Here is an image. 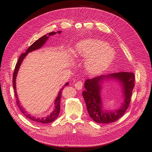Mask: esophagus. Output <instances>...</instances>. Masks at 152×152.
Listing matches in <instances>:
<instances>
[{
    "label": "esophagus",
    "mask_w": 152,
    "mask_h": 152,
    "mask_svg": "<svg viewBox=\"0 0 152 152\" xmlns=\"http://www.w3.org/2000/svg\"><path fill=\"white\" fill-rule=\"evenodd\" d=\"M75 86L76 88L77 89V90H80L82 89V87L83 86V82L81 81H79L77 82H76L75 84Z\"/></svg>",
    "instance_id": "obj_1"
}]
</instances>
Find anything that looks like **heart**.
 Masks as SVG:
<instances>
[{
	"instance_id": "1",
	"label": "heart",
	"mask_w": 152,
	"mask_h": 152,
	"mask_svg": "<svg viewBox=\"0 0 152 152\" xmlns=\"http://www.w3.org/2000/svg\"><path fill=\"white\" fill-rule=\"evenodd\" d=\"M77 51L84 57H87L86 65L92 74L98 75L107 69L112 62L115 53L105 42L97 39H89L81 42Z\"/></svg>"
}]
</instances>
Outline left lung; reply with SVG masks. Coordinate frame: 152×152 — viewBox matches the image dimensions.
Listing matches in <instances>:
<instances>
[{
    "mask_svg": "<svg viewBox=\"0 0 152 152\" xmlns=\"http://www.w3.org/2000/svg\"><path fill=\"white\" fill-rule=\"evenodd\" d=\"M114 79L118 80L123 86V93L125 97L123 105L113 112L105 111L102 110L100 91L102 88L101 84L103 80ZM135 85V76L129 72H118L107 76L102 75L85 81L86 90L83 92L87 110L90 117L97 123L107 124L113 123L120 118L125 113L129 107L132 91Z\"/></svg>",
    "mask_w": 152,
    "mask_h": 152,
    "instance_id": "1",
    "label": "left lung"
}]
</instances>
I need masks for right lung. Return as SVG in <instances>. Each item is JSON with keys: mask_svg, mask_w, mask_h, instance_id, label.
Returning <instances> with one entry per match:
<instances>
[{"mask_svg": "<svg viewBox=\"0 0 152 152\" xmlns=\"http://www.w3.org/2000/svg\"><path fill=\"white\" fill-rule=\"evenodd\" d=\"M61 31H58V34L61 33ZM57 33V32H52V33H48V34L47 35H44L42 37H41V38H39L38 40H37L36 41H35L33 44L31 45H30L28 49H27L26 52L25 53H22L20 57H19V59L16 64L15 66V71L13 72V89H14V91H15V97H16V100H17V105H18L20 110L21 111V113L25 115L26 118H28V119H31V120L35 121L36 123H51L52 121H53L54 120H55L57 118V117L58 116L59 113H60V99L61 97V93H62V90L63 89V87L68 86V83H66V84L65 85V86L63 87V88H61V89L57 97L56 98L55 101V108L54 110L52 111V112L50 113V115H48L47 116L45 117H43V118H37L36 116H33V115H31L30 114H29L27 111L25 110L22 106H21L20 103V100H18V95L17 94V91H16V79H17V73L18 69L20 68V66L21 65V64L23 60V59L25 58V57L26 56V55L29 53L31 52L33 50L39 49V48H41L44 44L45 42L47 41V40L49 38V36L54 35ZM48 36H47V35Z\"/></svg>", "mask_w": 152, "mask_h": 152, "instance_id": "1", "label": "right lung"}]
</instances>
